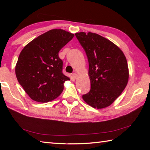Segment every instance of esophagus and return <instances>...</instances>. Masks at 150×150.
<instances>
[{"label":"esophagus","mask_w":150,"mask_h":150,"mask_svg":"<svg viewBox=\"0 0 150 150\" xmlns=\"http://www.w3.org/2000/svg\"><path fill=\"white\" fill-rule=\"evenodd\" d=\"M72 76H73V77L74 78V79H76L77 77V73H73V74H72Z\"/></svg>","instance_id":"obj_1"}]
</instances>
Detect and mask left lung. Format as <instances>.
Returning <instances> with one entry per match:
<instances>
[{
	"label": "left lung",
	"mask_w": 150,
	"mask_h": 150,
	"mask_svg": "<svg viewBox=\"0 0 150 150\" xmlns=\"http://www.w3.org/2000/svg\"><path fill=\"white\" fill-rule=\"evenodd\" d=\"M75 35L88 62L91 90L83 95V100L93 108L107 107L121 95L128 83L125 55L117 45L95 33L79 32Z\"/></svg>",
	"instance_id": "8db88e82"
}]
</instances>
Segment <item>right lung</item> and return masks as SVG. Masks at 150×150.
I'll use <instances>...</instances> for the list:
<instances>
[{
    "label": "right lung",
    "mask_w": 150,
    "mask_h": 150,
    "mask_svg": "<svg viewBox=\"0 0 150 150\" xmlns=\"http://www.w3.org/2000/svg\"><path fill=\"white\" fill-rule=\"evenodd\" d=\"M74 34L62 29L44 33L28 44L20 52L15 68L16 78L32 100L47 103L58 97L65 81L59 52Z\"/></svg>",
    "instance_id": "right-lung-1"
}]
</instances>
